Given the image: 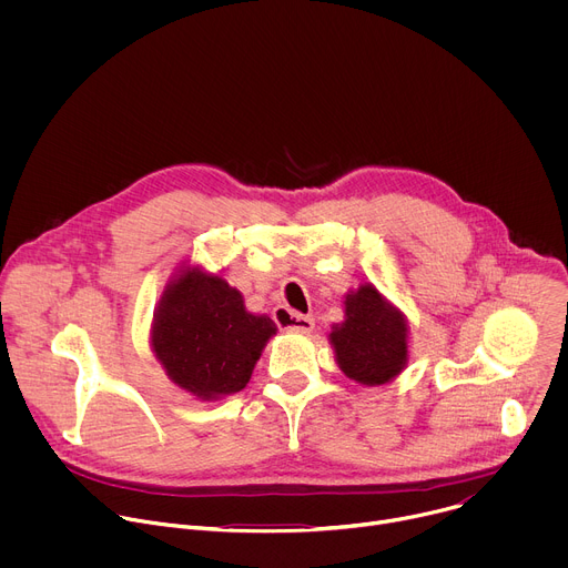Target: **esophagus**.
I'll return each instance as SVG.
<instances>
[{
	"instance_id": "1",
	"label": "esophagus",
	"mask_w": 568,
	"mask_h": 568,
	"mask_svg": "<svg viewBox=\"0 0 568 568\" xmlns=\"http://www.w3.org/2000/svg\"><path fill=\"white\" fill-rule=\"evenodd\" d=\"M274 321L276 326L283 328V331H298V333H310L314 328V318L312 316H305V314H298L290 307H276L274 310Z\"/></svg>"
}]
</instances>
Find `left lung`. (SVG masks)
I'll return each instance as SVG.
<instances>
[{"label": "left lung", "mask_w": 568, "mask_h": 568, "mask_svg": "<svg viewBox=\"0 0 568 568\" xmlns=\"http://www.w3.org/2000/svg\"><path fill=\"white\" fill-rule=\"evenodd\" d=\"M331 339L342 371L362 384H384L407 364V323L373 285L346 296V321Z\"/></svg>", "instance_id": "8db88e82"}]
</instances>
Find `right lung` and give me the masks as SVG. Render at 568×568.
Segmentation results:
<instances>
[{
    "label": "right lung",
    "instance_id": "add662e5",
    "mask_svg": "<svg viewBox=\"0 0 568 568\" xmlns=\"http://www.w3.org/2000/svg\"><path fill=\"white\" fill-rule=\"evenodd\" d=\"M274 333V321L250 314L226 281L186 270L161 298L152 346L178 386L211 399L247 386Z\"/></svg>",
    "mask_w": 568,
    "mask_h": 568
}]
</instances>
